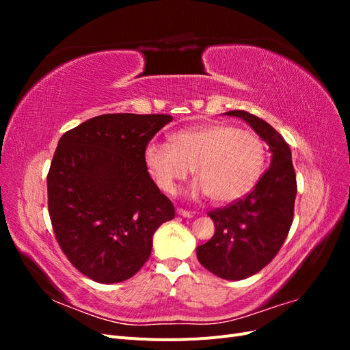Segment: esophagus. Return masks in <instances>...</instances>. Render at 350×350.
Masks as SVG:
<instances>
[{
	"label": "esophagus",
	"mask_w": 350,
	"mask_h": 350,
	"mask_svg": "<svg viewBox=\"0 0 350 350\" xmlns=\"http://www.w3.org/2000/svg\"><path fill=\"white\" fill-rule=\"evenodd\" d=\"M176 215L183 216V217H193V213H191V211L184 210V208H181V207H178V208H176Z\"/></svg>",
	"instance_id": "1"
}]
</instances>
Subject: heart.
<instances>
[{"mask_svg":"<svg viewBox=\"0 0 350 350\" xmlns=\"http://www.w3.org/2000/svg\"><path fill=\"white\" fill-rule=\"evenodd\" d=\"M144 163L157 187L175 194L194 171V196L207 194L217 204L234 203L252 191L267 163L261 137L229 124L193 126L171 135L169 144L150 143Z\"/></svg>","mask_w":350,"mask_h":350,"instance_id":"1","label":"heart"}]
</instances>
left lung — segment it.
<instances>
[{
    "instance_id": "obj_1",
    "label": "left lung",
    "mask_w": 350,
    "mask_h": 350,
    "mask_svg": "<svg viewBox=\"0 0 350 350\" xmlns=\"http://www.w3.org/2000/svg\"><path fill=\"white\" fill-rule=\"evenodd\" d=\"M238 116L269 144L267 169L252 191L241 200L208 211L215 235L197 247L201 266L220 279L242 280L258 273L276 257L289 234L296 197L292 153L270 124L245 111L225 112Z\"/></svg>"
}]
</instances>
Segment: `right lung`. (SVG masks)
Returning a JSON list of instances; mask_svg holds the SVG:
<instances>
[{
    "mask_svg": "<svg viewBox=\"0 0 350 350\" xmlns=\"http://www.w3.org/2000/svg\"><path fill=\"white\" fill-rule=\"evenodd\" d=\"M171 115L105 113L67 131L46 176L55 238L70 262L98 283L133 278L157 228L175 208L157 188L144 150Z\"/></svg>",
    "mask_w": 350,
    "mask_h": 350,
    "instance_id": "1",
    "label": "right lung"
}]
</instances>
